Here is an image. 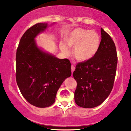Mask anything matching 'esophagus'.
I'll use <instances>...</instances> for the list:
<instances>
[{
  "label": "esophagus",
  "instance_id": "34e87169",
  "mask_svg": "<svg viewBox=\"0 0 131 131\" xmlns=\"http://www.w3.org/2000/svg\"><path fill=\"white\" fill-rule=\"evenodd\" d=\"M71 72H72V73L74 72V70H75V68H74V66H73V65H72L71 66Z\"/></svg>",
  "mask_w": 131,
  "mask_h": 131
}]
</instances>
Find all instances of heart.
Wrapping results in <instances>:
<instances>
[{"mask_svg":"<svg viewBox=\"0 0 131 131\" xmlns=\"http://www.w3.org/2000/svg\"><path fill=\"white\" fill-rule=\"evenodd\" d=\"M66 43L61 42L60 48L64 54H69V47L74 48L73 56L80 62L88 61L95 55L99 49L101 37L97 31L77 28L68 34ZM67 44L68 45H66Z\"/></svg>","mask_w":131,"mask_h":131,"instance_id":"1","label":"heart"}]
</instances>
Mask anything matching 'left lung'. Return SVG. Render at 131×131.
<instances>
[{
	"label": "left lung",
	"instance_id": "1",
	"mask_svg": "<svg viewBox=\"0 0 131 131\" xmlns=\"http://www.w3.org/2000/svg\"><path fill=\"white\" fill-rule=\"evenodd\" d=\"M101 34V40L95 55L77 64L73 72L78 83L74 101L83 108L98 106L108 97L113 87L117 64L115 44L102 28Z\"/></svg>",
	"mask_w": 131,
	"mask_h": 131
}]
</instances>
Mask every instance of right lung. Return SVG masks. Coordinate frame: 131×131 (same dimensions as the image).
<instances>
[{
	"label": "right lung",
	"instance_id": "add662e5",
	"mask_svg": "<svg viewBox=\"0 0 131 131\" xmlns=\"http://www.w3.org/2000/svg\"><path fill=\"white\" fill-rule=\"evenodd\" d=\"M51 25L37 23L27 30L16 53V80L21 94L31 105L51 106L63 82L71 74L68 59H59L37 46L36 37Z\"/></svg>",
	"mask_w": 131,
	"mask_h": 131
}]
</instances>
